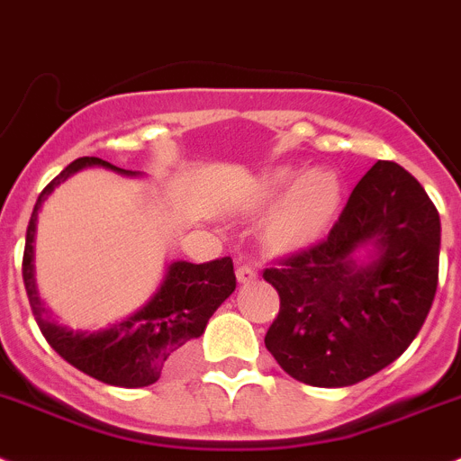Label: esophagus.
<instances>
[{
    "mask_svg": "<svg viewBox=\"0 0 461 461\" xmlns=\"http://www.w3.org/2000/svg\"><path fill=\"white\" fill-rule=\"evenodd\" d=\"M257 277H259V273H257L255 267L243 264V267L236 268V280H239V285H252V282H257Z\"/></svg>",
    "mask_w": 461,
    "mask_h": 461,
    "instance_id": "34e87169",
    "label": "esophagus"
}]
</instances>
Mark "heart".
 <instances>
[{
    "mask_svg": "<svg viewBox=\"0 0 461 461\" xmlns=\"http://www.w3.org/2000/svg\"><path fill=\"white\" fill-rule=\"evenodd\" d=\"M285 194L267 221V240L276 250H296L329 230L342 204V181L333 169L277 167L267 172L246 197V209H261Z\"/></svg>",
    "mask_w": 461,
    "mask_h": 461,
    "instance_id": "obj_1",
    "label": "heart"
}]
</instances>
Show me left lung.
<instances>
[{
  "label": "left lung",
  "instance_id": "8db88e82",
  "mask_svg": "<svg viewBox=\"0 0 461 461\" xmlns=\"http://www.w3.org/2000/svg\"><path fill=\"white\" fill-rule=\"evenodd\" d=\"M438 250L437 206L404 167L379 160L321 243L264 271L280 294L267 349L289 376L319 388L376 375L432 308Z\"/></svg>",
  "mask_w": 461,
  "mask_h": 461
}]
</instances>
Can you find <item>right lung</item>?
Masks as SVG:
<instances>
[{
  "mask_svg": "<svg viewBox=\"0 0 461 461\" xmlns=\"http://www.w3.org/2000/svg\"><path fill=\"white\" fill-rule=\"evenodd\" d=\"M86 167H105L122 176H142V172H131L107 160L85 156L73 160L55 181H50L36 200L27 227L23 259L24 289L41 333L61 358L103 384L119 388H144L156 384L193 339L202 338L215 310L234 294V264L230 257L209 264H190L184 259L169 261L158 289L142 308L126 314L107 329L73 330L59 323L41 298L36 285L34 257L39 213L50 194L73 174Z\"/></svg>",
  "mask_w": 461,
  "mask_h": 461,
  "instance_id": "right-lung-1",
  "label": "right lung"
}]
</instances>
